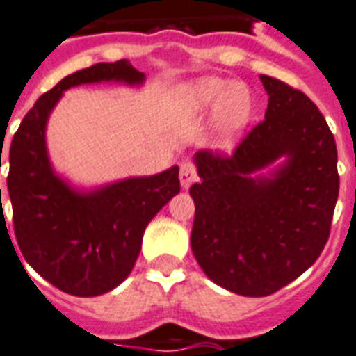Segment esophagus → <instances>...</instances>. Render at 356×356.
Returning <instances> with one entry per match:
<instances>
[{
	"instance_id": "esophagus-1",
	"label": "esophagus",
	"mask_w": 356,
	"mask_h": 356,
	"mask_svg": "<svg viewBox=\"0 0 356 356\" xmlns=\"http://www.w3.org/2000/svg\"><path fill=\"white\" fill-rule=\"evenodd\" d=\"M179 179H181V186L190 188L197 181V168L193 161L186 159L181 164V172H179Z\"/></svg>"
}]
</instances>
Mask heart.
I'll list each match as a JSON object with an SVG mask.
<instances>
[{"mask_svg": "<svg viewBox=\"0 0 356 356\" xmlns=\"http://www.w3.org/2000/svg\"><path fill=\"white\" fill-rule=\"evenodd\" d=\"M181 104L188 113L217 112L220 146L229 148L252 113V97L243 85L220 77H202L181 90Z\"/></svg>", "mask_w": 356, "mask_h": 356, "instance_id": "obj_1", "label": "heart"}]
</instances>
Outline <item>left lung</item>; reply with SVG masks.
<instances>
[{
  "label": "left lung",
  "instance_id": "1",
  "mask_svg": "<svg viewBox=\"0 0 356 356\" xmlns=\"http://www.w3.org/2000/svg\"><path fill=\"white\" fill-rule=\"evenodd\" d=\"M266 115L232 155L195 154L201 181L192 252L208 279L244 297H266L321 257L339 197L337 145L304 92L261 76ZM286 161L268 178L259 169Z\"/></svg>",
  "mask_w": 356,
  "mask_h": 356
}]
</instances>
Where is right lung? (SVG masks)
Segmentation results:
<instances>
[{
    "label": "right lung",
    "instance_id": "right-lung-1",
    "mask_svg": "<svg viewBox=\"0 0 356 356\" xmlns=\"http://www.w3.org/2000/svg\"><path fill=\"white\" fill-rule=\"evenodd\" d=\"M101 81L141 85L145 74L127 59L74 72L35 101L8 154L7 186L21 253L35 273L76 297L108 293L127 279L148 222L181 190L179 166L92 192H77L56 175L44 139L50 112L65 90Z\"/></svg>",
    "mask_w": 356,
    "mask_h": 356
}]
</instances>
